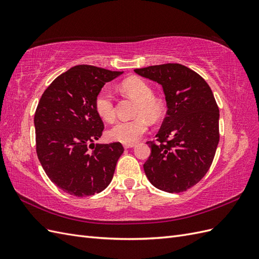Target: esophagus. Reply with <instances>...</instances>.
Listing matches in <instances>:
<instances>
[{
	"label": "esophagus",
	"mask_w": 259,
	"mask_h": 259,
	"mask_svg": "<svg viewBox=\"0 0 259 259\" xmlns=\"http://www.w3.org/2000/svg\"><path fill=\"white\" fill-rule=\"evenodd\" d=\"M123 147H124L125 149H130V148H134L135 145H134V144H124Z\"/></svg>",
	"instance_id": "obj_1"
}]
</instances>
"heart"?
I'll use <instances>...</instances> for the list:
<instances>
[{
	"mask_svg": "<svg viewBox=\"0 0 259 259\" xmlns=\"http://www.w3.org/2000/svg\"><path fill=\"white\" fill-rule=\"evenodd\" d=\"M121 89L127 96L137 100L135 115L131 121H119L107 132V136L113 142L134 144L148 131V116L150 120H158L163 113V105L153 97L151 86L142 77L132 76L123 81ZM97 114L104 121L111 122L115 116L112 94L108 90H101L95 98Z\"/></svg>",
	"mask_w": 259,
	"mask_h": 259,
	"instance_id": "b5f03b06",
	"label": "heart"
}]
</instances>
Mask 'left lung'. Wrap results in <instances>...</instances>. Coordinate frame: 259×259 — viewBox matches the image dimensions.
<instances>
[{
    "mask_svg": "<svg viewBox=\"0 0 259 259\" xmlns=\"http://www.w3.org/2000/svg\"><path fill=\"white\" fill-rule=\"evenodd\" d=\"M134 71L162 86L167 107L158 143H147L151 154L144 164L146 176L162 191H186L207 173L218 146L219 109L213 92L201 75L179 64Z\"/></svg>",
    "mask_w": 259,
    "mask_h": 259,
    "instance_id": "left-lung-1",
    "label": "left lung"
}]
</instances>
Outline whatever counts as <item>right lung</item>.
Instances as JSON below:
<instances>
[{
  "label": "right lung",
  "mask_w": 259,
  "mask_h": 259,
  "mask_svg": "<svg viewBox=\"0 0 259 259\" xmlns=\"http://www.w3.org/2000/svg\"><path fill=\"white\" fill-rule=\"evenodd\" d=\"M123 71L80 65L55 79L34 114L36 154L46 175L65 192L86 197L111 183L124 149L120 143L94 144L104 123L95 109L97 94Z\"/></svg>",
  "instance_id": "obj_1"
}]
</instances>
